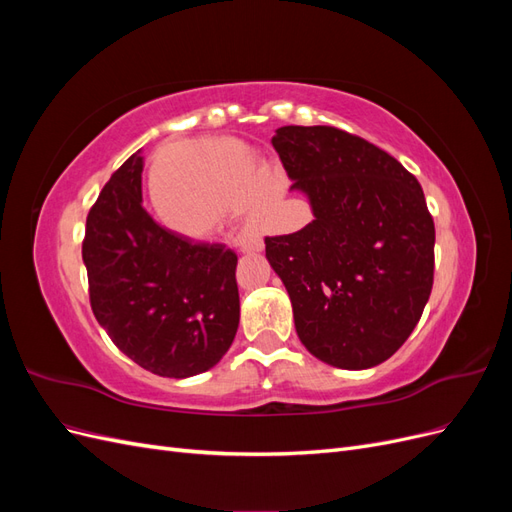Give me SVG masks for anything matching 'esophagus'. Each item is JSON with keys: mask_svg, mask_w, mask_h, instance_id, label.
Returning <instances> with one entry per match:
<instances>
[{"mask_svg": "<svg viewBox=\"0 0 512 512\" xmlns=\"http://www.w3.org/2000/svg\"><path fill=\"white\" fill-rule=\"evenodd\" d=\"M239 250L250 254V252H262V247H265V243H262L260 237H239Z\"/></svg>", "mask_w": 512, "mask_h": 512, "instance_id": "obj_1", "label": "esophagus"}]
</instances>
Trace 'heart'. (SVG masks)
I'll list each match as a JSON object with an SVG mask.
<instances>
[{
    "mask_svg": "<svg viewBox=\"0 0 512 512\" xmlns=\"http://www.w3.org/2000/svg\"><path fill=\"white\" fill-rule=\"evenodd\" d=\"M267 164L237 141L203 143L188 162H162L153 177V203L170 230L192 239L211 237L232 213L269 226L273 185Z\"/></svg>",
    "mask_w": 512,
    "mask_h": 512,
    "instance_id": "obj_1",
    "label": "heart"
}]
</instances>
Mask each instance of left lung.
Masks as SVG:
<instances>
[{
	"label": "left lung",
	"mask_w": 512,
	"mask_h": 512,
	"mask_svg": "<svg viewBox=\"0 0 512 512\" xmlns=\"http://www.w3.org/2000/svg\"><path fill=\"white\" fill-rule=\"evenodd\" d=\"M271 143L314 213L265 239L301 344L339 369L380 365L410 337L433 286L436 228L421 183L333 126H284Z\"/></svg>",
	"instance_id": "8db88e82"
}]
</instances>
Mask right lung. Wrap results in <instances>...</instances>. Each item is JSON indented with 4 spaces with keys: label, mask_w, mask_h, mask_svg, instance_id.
I'll return each instance as SVG.
<instances>
[{
    "label": "right lung",
    "mask_w": 512,
    "mask_h": 512,
    "mask_svg": "<svg viewBox=\"0 0 512 512\" xmlns=\"http://www.w3.org/2000/svg\"><path fill=\"white\" fill-rule=\"evenodd\" d=\"M141 175L138 149L89 209V301L100 327L134 363L164 378H190L218 365L235 339L237 254L153 222L143 209Z\"/></svg>",
    "instance_id": "right-lung-1"
}]
</instances>
